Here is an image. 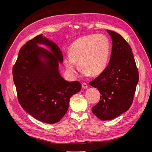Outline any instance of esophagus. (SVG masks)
I'll list each match as a JSON object with an SVG mask.
<instances>
[{
    "label": "esophagus",
    "mask_w": 152,
    "mask_h": 152,
    "mask_svg": "<svg viewBox=\"0 0 152 152\" xmlns=\"http://www.w3.org/2000/svg\"><path fill=\"white\" fill-rule=\"evenodd\" d=\"M82 88H83V89H87V88H88V84H87L86 83H82Z\"/></svg>",
    "instance_id": "obj_1"
}]
</instances>
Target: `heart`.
<instances>
[{
  "instance_id": "heart-1",
  "label": "heart",
  "mask_w": 152,
  "mask_h": 152,
  "mask_svg": "<svg viewBox=\"0 0 152 152\" xmlns=\"http://www.w3.org/2000/svg\"><path fill=\"white\" fill-rule=\"evenodd\" d=\"M110 52V42L104 35L81 37L69 46V55L64 58V66L73 77L78 70L76 63L86 75H98L108 65Z\"/></svg>"
}]
</instances>
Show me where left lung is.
I'll return each mask as SVG.
<instances>
[{"label": "left lung", "instance_id": "obj_1", "mask_svg": "<svg viewBox=\"0 0 152 152\" xmlns=\"http://www.w3.org/2000/svg\"><path fill=\"white\" fill-rule=\"evenodd\" d=\"M113 40L110 62L89 84L100 93L99 102L91 108L102 121H109L127 111L133 101L139 73L132 49L120 34L107 30Z\"/></svg>", "mask_w": 152, "mask_h": 152}]
</instances>
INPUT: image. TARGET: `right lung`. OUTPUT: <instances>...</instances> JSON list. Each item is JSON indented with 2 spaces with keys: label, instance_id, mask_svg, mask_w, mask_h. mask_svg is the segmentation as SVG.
I'll return each instance as SVG.
<instances>
[{
  "label": "right lung",
  "instance_id": "right-lung-1",
  "mask_svg": "<svg viewBox=\"0 0 152 152\" xmlns=\"http://www.w3.org/2000/svg\"><path fill=\"white\" fill-rule=\"evenodd\" d=\"M38 44L48 46L51 52ZM63 61L57 44L40 34L21 47L13 67L20 105L43 123L61 121L68 110L71 96L81 90L79 81H67L60 75L59 63Z\"/></svg>",
  "mask_w": 152,
  "mask_h": 152
}]
</instances>
